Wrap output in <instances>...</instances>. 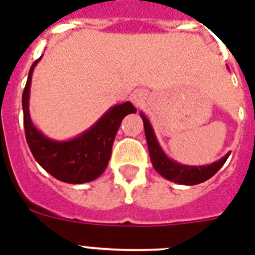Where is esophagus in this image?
Returning <instances> with one entry per match:
<instances>
[{"label": "esophagus", "instance_id": "obj_1", "mask_svg": "<svg viewBox=\"0 0 255 255\" xmlns=\"http://www.w3.org/2000/svg\"><path fill=\"white\" fill-rule=\"evenodd\" d=\"M144 99H145V94H144V91H141V90H137V91H135L131 95V100L133 102V104H136V106H140V104L144 102Z\"/></svg>", "mask_w": 255, "mask_h": 255}]
</instances>
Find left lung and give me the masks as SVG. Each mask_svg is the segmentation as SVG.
Here are the masks:
<instances>
[{
	"mask_svg": "<svg viewBox=\"0 0 255 255\" xmlns=\"http://www.w3.org/2000/svg\"><path fill=\"white\" fill-rule=\"evenodd\" d=\"M140 116H141L144 123L145 139H147L152 165L157 173L161 174L164 178H167L169 181L181 184V185H196V184L204 182L217 173L220 168L225 164V161L229 157L230 152H228L224 157H221L217 161L208 164V165H198V167L197 165H186V164L178 163L176 160L170 159L169 156L164 152L159 140L156 137L151 122L145 116V114L140 111Z\"/></svg>",
	"mask_w": 255,
	"mask_h": 255,
	"instance_id": "1",
	"label": "left lung"
}]
</instances>
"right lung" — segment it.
Returning <instances> with one entry per match:
<instances>
[{"label":"right lung","instance_id":"right-lung-1","mask_svg":"<svg viewBox=\"0 0 255 255\" xmlns=\"http://www.w3.org/2000/svg\"><path fill=\"white\" fill-rule=\"evenodd\" d=\"M41 58L30 67L27 82L22 94L23 126L27 145L37 163L59 181L69 184L92 181L107 168L111 157L112 144L122 120L128 114H135L136 108L129 102L115 104L108 108L88 129L73 139H50L34 126L29 111L31 77L34 67L41 61Z\"/></svg>","mask_w":255,"mask_h":255}]
</instances>
